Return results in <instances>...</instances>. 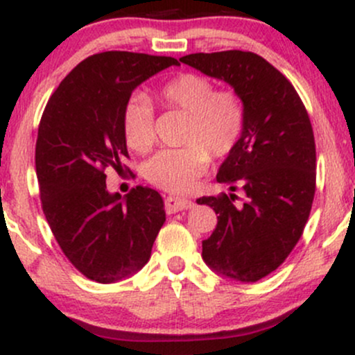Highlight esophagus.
<instances>
[{
	"label": "esophagus",
	"instance_id": "esophagus-1",
	"mask_svg": "<svg viewBox=\"0 0 355 355\" xmlns=\"http://www.w3.org/2000/svg\"><path fill=\"white\" fill-rule=\"evenodd\" d=\"M191 207H193V202L189 200V198L165 197V210H166V214H175V211L191 209Z\"/></svg>",
	"mask_w": 355,
	"mask_h": 355
}]
</instances>
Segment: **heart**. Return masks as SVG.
I'll return each instance as SVG.
<instances>
[{"mask_svg":"<svg viewBox=\"0 0 355 355\" xmlns=\"http://www.w3.org/2000/svg\"><path fill=\"white\" fill-rule=\"evenodd\" d=\"M165 108L189 113L178 148H164L144 165V177L168 191H185L205 173L210 155L223 158L239 145L245 128V107L235 92L217 89L209 76L180 73L157 89ZM126 146L148 153L155 144L153 107L145 96L133 95L121 112Z\"/></svg>","mask_w":355,"mask_h":355,"instance_id":"heart-1","label":"heart"}]
</instances>
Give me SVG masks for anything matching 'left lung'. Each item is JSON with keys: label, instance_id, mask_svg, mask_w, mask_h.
I'll return each instance as SVG.
<instances>
[{"label": "left lung", "instance_id": "8db88e82", "mask_svg": "<svg viewBox=\"0 0 355 355\" xmlns=\"http://www.w3.org/2000/svg\"><path fill=\"white\" fill-rule=\"evenodd\" d=\"M182 63L227 81L245 107L239 145L217 173L237 195L202 197L215 210L217 227L202 242L211 270L239 282L274 272L302 237L315 195V140L302 100L292 83L252 51L193 53Z\"/></svg>", "mask_w": 355, "mask_h": 355}]
</instances>
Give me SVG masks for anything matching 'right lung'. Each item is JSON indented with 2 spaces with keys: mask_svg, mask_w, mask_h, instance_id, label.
Masks as SVG:
<instances>
[{
  "mask_svg": "<svg viewBox=\"0 0 355 355\" xmlns=\"http://www.w3.org/2000/svg\"><path fill=\"white\" fill-rule=\"evenodd\" d=\"M172 64L180 63L145 53H96L64 76L44 107L35 150L43 214L64 257L95 282L137 274L165 222L157 190L138 185L121 198L107 190L105 170L126 168L121 112L132 92Z\"/></svg>",
  "mask_w": 355,
  "mask_h": 355,
  "instance_id": "1",
  "label": "right lung"
}]
</instances>
